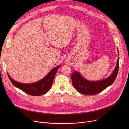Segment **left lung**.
<instances>
[{
	"instance_id": "obj_1",
	"label": "left lung",
	"mask_w": 129,
	"mask_h": 129,
	"mask_svg": "<svg viewBox=\"0 0 129 129\" xmlns=\"http://www.w3.org/2000/svg\"><path fill=\"white\" fill-rule=\"evenodd\" d=\"M119 59L112 74L108 78L99 81H90L84 79L79 72L74 71L71 75L72 85L80 93L85 95H94L99 93L113 84L118 72Z\"/></svg>"
}]
</instances>
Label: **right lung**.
Here are the masks:
<instances>
[{"mask_svg":"<svg viewBox=\"0 0 129 129\" xmlns=\"http://www.w3.org/2000/svg\"><path fill=\"white\" fill-rule=\"evenodd\" d=\"M60 66V65H59L54 67L44 78L37 82L31 84L17 82L11 78L8 73V76L12 84L16 87L30 95L39 96L45 94L49 90L52 85L55 75Z\"/></svg>","mask_w":129,"mask_h":129,"instance_id":"obj_1","label":"right lung"}]
</instances>
